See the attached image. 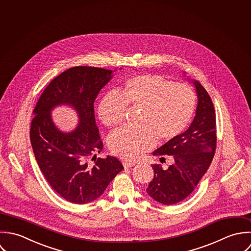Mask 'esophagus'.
I'll use <instances>...</instances> for the list:
<instances>
[{"label": "esophagus", "mask_w": 251, "mask_h": 251, "mask_svg": "<svg viewBox=\"0 0 251 251\" xmlns=\"http://www.w3.org/2000/svg\"><path fill=\"white\" fill-rule=\"evenodd\" d=\"M135 164H136V163H134V162H127V161H124V162H123L124 168H131V167L135 166Z\"/></svg>", "instance_id": "34e87169"}]
</instances>
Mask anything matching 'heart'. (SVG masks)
<instances>
[{
	"label": "heart",
	"mask_w": 251,
	"mask_h": 251,
	"mask_svg": "<svg viewBox=\"0 0 251 251\" xmlns=\"http://www.w3.org/2000/svg\"><path fill=\"white\" fill-rule=\"evenodd\" d=\"M127 105L142 107L139 128H122L109 136L110 151L125 160H136L152 149L158 138L169 142L189 124L196 106L193 89L173 83L158 75H140L127 79L120 90L109 91L98 104V115L106 127L121 124Z\"/></svg>",
	"instance_id": "heart-1"
}]
</instances>
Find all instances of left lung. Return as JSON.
Listing matches in <instances>:
<instances>
[{
    "mask_svg": "<svg viewBox=\"0 0 251 251\" xmlns=\"http://www.w3.org/2000/svg\"><path fill=\"white\" fill-rule=\"evenodd\" d=\"M195 86L198 102L196 114L189 128L153 151L154 156L165 161L172 156L174 163L167 169L152 166L154 177L147 192L153 200L166 205L188 197L207 171L216 147V120L213 103L199 81L189 79Z\"/></svg>",
    "mask_w": 251,
    "mask_h": 251,
    "instance_id": "obj_1",
    "label": "left lung"
}]
</instances>
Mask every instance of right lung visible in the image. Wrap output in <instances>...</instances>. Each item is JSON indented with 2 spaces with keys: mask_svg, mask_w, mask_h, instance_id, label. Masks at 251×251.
Wrapping results in <instances>:
<instances>
[{
  "mask_svg": "<svg viewBox=\"0 0 251 251\" xmlns=\"http://www.w3.org/2000/svg\"><path fill=\"white\" fill-rule=\"evenodd\" d=\"M116 70L78 66L56 76L33 111L30 139L38 165L51 187L65 200L83 204L98 199L124 168L113 156L97 158L102 143L96 125L94 101ZM73 108L79 123L70 132L60 130L51 110ZM90 156L95 160L90 162Z\"/></svg>",
  "mask_w": 251,
  "mask_h": 251,
  "instance_id": "obj_1",
  "label": "right lung"
}]
</instances>
